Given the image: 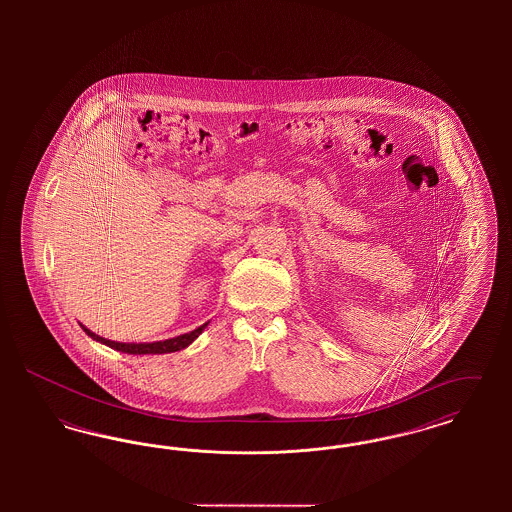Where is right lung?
Here are the masks:
<instances>
[{"label": "right lung", "mask_w": 512, "mask_h": 512, "mask_svg": "<svg viewBox=\"0 0 512 512\" xmlns=\"http://www.w3.org/2000/svg\"><path fill=\"white\" fill-rule=\"evenodd\" d=\"M205 326H207V322L201 324L199 328H195L192 332H188V334L176 336V338H171V340L153 341V343H121V341L105 340V338H101L98 334L90 332L86 326H82V328H84V332L90 338L101 341V343L109 345L111 349H117V351H122V353H128V355H161V353H174V351H180V349L188 347L205 330Z\"/></svg>", "instance_id": "obj_1"}]
</instances>
